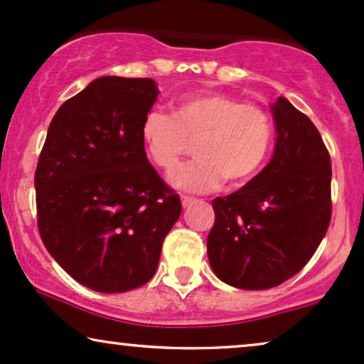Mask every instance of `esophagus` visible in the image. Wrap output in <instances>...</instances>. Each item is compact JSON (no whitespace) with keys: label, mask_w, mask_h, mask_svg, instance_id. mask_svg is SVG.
I'll list each match as a JSON object with an SVG mask.
<instances>
[{"label":"esophagus","mask_w":364,"mask_h":364,"mask_svg":"<svg viewBox=\"0 0 364 364\" xmlns=\"http://www.w3.org/2000/svg\"><path fill=\"white\" fill-rule=\"evenodd\" d=\"M191 203H193V198H190V196H181V205L185 206V208L190 206Z\"/></svg>","instance_id":"obj_1"}]
</instances>
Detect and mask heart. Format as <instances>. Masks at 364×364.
<instances>
[{
	"label": "heart",
	"mask_w": 364,
	"mask_h": 364,
	"mask_svg": "<svg viewBox=\"0 0 364 364\" xmlns=\"http://www.w3.org/2000/svg\"><path fill=\"white\" fill-rule=\"evenodd\" d=\"M148 158L169 171L195 143L196 159L169 174L174 188L206 193L223 185L250 181L263 166L273 141V124L259 106L235 96L201 91L173 105V118L149 111L141 123Z\"/></svg>",
	"instance_id": "heart-1"
}]
</instances>
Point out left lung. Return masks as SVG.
I'll return each instance as SVG.
<instances>
[{"instance_id": "left-lung-1", "label": "left lung", "mask_w": 364, "mask_h": 364, "mask_svg": "<svg viewBox=\"0 0 364 364\" xmlns=\"http://www.w3.org/2000/svg\"><path fill=\"white\" fill-rule=\"evenodd\" d=\"M271 161L243 188L213 200L208 259L241 289H268L311 259L331 220V159L311 119L279 96L271 105Z\"/></svg>"}]
</instances>
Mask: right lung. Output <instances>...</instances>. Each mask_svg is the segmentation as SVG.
<instances>
[{
	"instance_id": "obj_1",
	"label": "right lung",
	"mask_w": 364,
	"mask_h": 364,
	"mask_svg": "<svg viewBox=\"0 0 364 364\" xmlns=\"http://www.w3.org/2000/svg\"><path fill=\"white\" fill-rule=\"evenodd\" d=\"M158 95L151 77H96L48 128L35 174L38 228L56 263L93 291L146 284L181 215L141 141Z\"/></svg>"
}]
</instances>
